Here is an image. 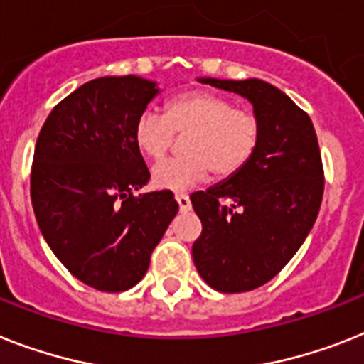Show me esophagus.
<instances>
[{
    "label": "esophagus",
    "instance_id": "34e87169",
    "mask_svg": "<svg viewBox=\"0 0 364 364\" xmlns=\"http://www.w3.org/2000/svg\"><path fill=\"white\" fill-rule=\"evenodd\" d=\"M175 199L176 203H178L180 212H189V210H191V200H189V197L186 193H178Z\"/></svg>",
    "mask_w": 364,
    "mask_h": 364
}]
</instances>
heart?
Masks as SVG:
<instances>
[{
    "instance_id": "1",
    "label": "heart",
    "mask_w": 364,
    "mask_h": 364,
    "mask_svg": "<svg viewBox=\"0 0 364 364\" xmlns=\"http://www.w3.org/2000/svg\"><path fill=\"white\" fill-rule=\"evenodd\" d=\"M175 134H188L182 141L184 156L156 165L152 180L161 189L188 191L210 171L218 178L240 173L260 145L262 124L255 111L236 107L230 98L212 91L173 96L164 115L145 109L134 124L135 146L154 161L175 145Z\"/></svg>"
}]
</instances>
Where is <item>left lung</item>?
I'll use <instances>...</instances> for the list:
<instances>
[{
	"mask_svg": "<svg viewBox=\"0 0 364 364\" xmlns=\"http://www.w3.org/2000/svg\"><path fill=\"white\" fill-rule=\"evenodd\" d=\"M253 104L262 124L257 152L234 176L191 195L203 232L193 243L195 268L225 294L272 281L301 247L316 221L323 167L311 117L262 80L200 77Z\"/></svg>",
	"mask_w": 364,
	"mask_h": 364,
	"instance_id": "1",
	"label": "left lung"
}]
</instances>
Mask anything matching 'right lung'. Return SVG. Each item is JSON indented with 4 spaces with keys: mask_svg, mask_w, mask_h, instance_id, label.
Segmentation results:
<instances>
[{
    "mask_svg": "<svg viewBox=\"0 0 364 364\" xmlns=\"http://www.w3.org/2000/svg\"><path fill=\"white\" fill-rule=\"evenodd\" d=\"M158 91L137 76L87 81L38 134L31 167L38 229L63 266L100 292H122L145 277L178 212L169 189L135 195L150 173L134 124Z\"/></svg>",
    "mask_w": 364,
    "mask_h": 364,
    "instance_id": "right-lung-1",
    "label": "right lung"
}]
</instances>
